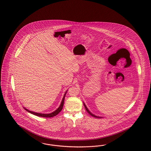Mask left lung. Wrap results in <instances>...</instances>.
Here are the masks:
<instances>
[{
	"label": "left lung",
	"instance_id": "obj_1",
	"mask_svg": "<svg viewBox=\"0 0 151 151\" xmlns=\"http://www.w3.org/2000/svg\"><path fill=\"white\" fill-rule=\"evenodd\" d=\"M83 104H84V106H85V109H86V111L88 112V113H89L90 115H91V116H93L94 118H101V117H99V116H96V115H94L93 114H92L91 112H90V111L88 110V109H87V108L86 107V105L83 103Z\"/></svg>",
	"mask_w": 151,
	"mask_h": 151
}]
</instances>
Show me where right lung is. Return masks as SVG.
<instances>
[{
    "instance_id": "right-lung-1",
    "label": "right lung",
    "mask_w": 151,
    "mask_h": 151,
    "mask_svg": "<svg viewBox=\"0 0 151 151\" xmlns=\"http://www.w3.org/2000/svg\"><path fill=\"white\" fill-rule=\"evenodd\" d=\"M66 92H67V91L65 92V94H64V97H63V99H62L61 104H60L59 107L58 108L57 110H55V111H54V112L52 113H50V114H42V113H35V112H33V111H29V110H27V109H25V108H24V109L26 110H27L29 113L33 114V115H35L38 116H41V117H44V118H52V117H53V116H55L57 115L58 114H59V113L61 111L62 109H63V105H64V103L65 96V95H66Z\"/></svg>"
}]
</instances>
